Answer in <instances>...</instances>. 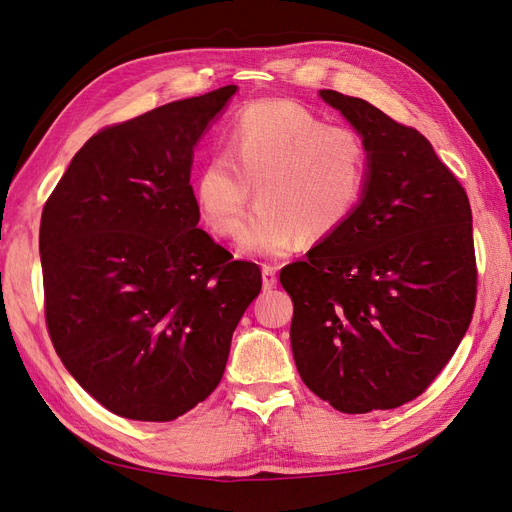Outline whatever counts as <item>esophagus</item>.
<instances>
[{
	"mask_svg": "<svg viewBox=\"0 0 512 512\" xmlns=\"http://www.w3.org/2000/svg\"><path fill=\"white\" fill-rule=\"evenodd\" d=\"M262 286L265 290H271L277 286V269L271 265H262Z\"/></svg>",
	"mask_w": 512,
	"mask_h": 512,
	"instance_id": "obj_1",
	"label": "esophagus"
}]
</instances>
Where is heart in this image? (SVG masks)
<instances>
[{
  "mask_svg": "<svg viewBox=\"0 0 512 512\" xmlns=\"http://www.w3.org/2000/svg\"><path fill=\"white\" fill-rule=\"evenodd\" d=\"M369 151L348 126H329L292 100L258 102L232 119L226 153L200 166L194 198L218 237H235L256 185L258 207L241 232L250 254L284 256L303 239L318 243L342 230L359 209Z\"/></svg>",
  "mask_w": 512,
  "mask_h": 512,
  "instance_id": "1",
  "label": "heart"
}]
</instances>
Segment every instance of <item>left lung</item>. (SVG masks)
<instances>
[{"label": "left lung", "mask_w": 512, "mask_h": 512, "mask_svg": "<svg viewBox=\"0 0 512 512\" xmlns=\"http://www.w3.org/2000/svg\"><path fill=\"white\" fill-rule=\"evenodd\" d=\"M320 96L361 132L369 179L350 222L280 271L294 363L339 412L391 410L429 389L472 322L470 200L421 132L361 98Z\"/></svg>", "instance_id": "1"}]
</instances>
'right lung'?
Masks as SVG:
<instances>
[{
    "label": "right lung",
    "instance_id": "obj_1",
    "mask_svg": "<svg viewBox=\"0 0 512 512\" xmlns=\"http://www.w3.org/2000/svg\"><path fill=\"white\" fill-rule=\"evenodd\" d=\"M226 85L102 128L44 203V318L61 363L117 416L166 423L224 376L260 269L205 230L194 145L235 94Z\"/></svg>",
    "mask_w": 512,
    "mask_h": 512
}]
</instances>
